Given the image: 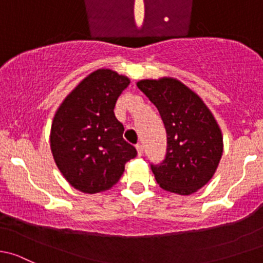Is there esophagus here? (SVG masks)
<instances>
[{
    "mask_svg": "<svg viewBox=\"0 0 263 263\" xmlns=\"http://www.w3.org/2000/svg\"><path fill=\"white\" fill-rule=\"evenodd\" d=\"M135 148H137L138 156H142V154H143V145L142 144H137V145H135Z\"/></svg>",
    "mask_w": 263,
    "mask_h": 263,
    "instance_id": "34e87169",
    "label": "esophagus"
}]
</instances>
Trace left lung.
<instances>
[{"label": "left lung", "mask_w": 263, "mask_h": 263, "mask_svg": "<svg viewBox=\"0 0 263 263\" xmlns=\"http://www.w3.org/2000/svg\"><path fill=\"white\" fill-rule=\"evenodd\" d=\"M138 88L156 105L167 133V153L152 164L163 190L191 195L206 185L223 154V135L199 95L172 77L142 80Z\"/></svg>", "instance_id": "1"}]
</instances>
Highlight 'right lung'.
<instances>
[{
	"mask_svg": "<svg viewBox=\"0 0 263 263\" xmlns=\"http://www.w3.org/2000/svg\"><path fill=\"white\" fill-rule=\"evenodd\" d=\"M130 83L111 69L92 72L64 99L54 115L50 149L63 177L77 190L96 194L119 181L137 149L123 138L114 114L116 100Z\"/></svg>",
	"mask_w": 263,
	"mask_h": 263,
	"instance_id": "1",
	"label": "right lung"
}]
</instances>
